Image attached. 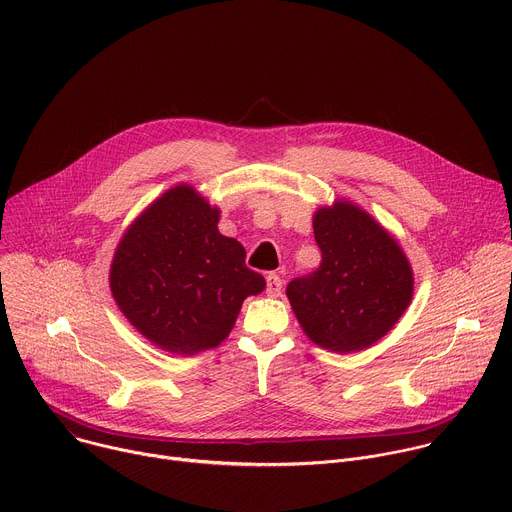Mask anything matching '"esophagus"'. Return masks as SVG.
Here are the masks:
<instances>
[{
    "label": "esophagus",
    "mask_w": 512,
    "mask_h": 512,
    "mask_svg": "<svg viewBox=\"0 0 512 512\" xmlns=\"http://www.w3.org/2000/svg\"><path fill=\"white\" fill-rule=\"evenodd\" d=\"M267 296L277 298L281 294V287H283V279L277 273H269L267 275Z\"/></svg>",
    "instance_id": "34e87169"
}]
</instances>
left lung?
Instances as JSON below:
<instances>
[{
    "mask_svg": "<svg viewBox=\"0 0 512 512\" xmlns=\"http://www.w3.org/2000/svg\"><path fill=\"white\" fill-rule=\"evenodd\" d=\"M320 267L287 283L298 322L332 352H358L381 340L413 298V271L399 243L348 200L314 214Z\"/></svg>",
    "mask_w": 512,
    "mask_h": 512,
    "instance_id": "left-lung-1",
    "label": "left lung"
}]
</instances>
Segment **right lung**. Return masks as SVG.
Wrapping results in <instances>:
<instances>
[{
    "label": "right lung",
    "instance_id": "add662e5",
    "mask_svg": "<svg viewBox=\"0 0 512 512\" xmlns=\"http://www.w3.org/2000/svg\"><path fill=\"white\" fill-rule=\"evenodd\" d=\"M218 210L180 184L145 208L117 245L109 283L125 318L156 346L194 354L221 344L247 296L265 289Z\"/></svg>",
    "mask_w": 512,
    "mask_h": 512
}]
</instances>
